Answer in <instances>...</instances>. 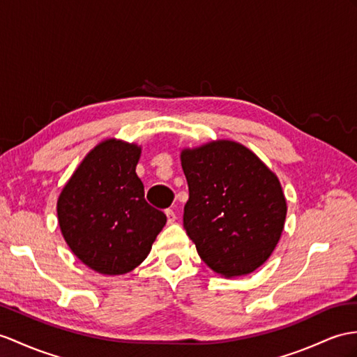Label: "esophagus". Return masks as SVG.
I'll return each mask as SVG.
<instances>
[{"mask_svg": "<svg viewBox=\"0 0 357 357\" xmlns=\"http://www.w3.org/2000/svg\"><path fill=\"white\" fill-rule=\"evenodd\" d=\"M165 213H167V218H168V224H172L174 221L177 220V216H176V212L172 211V208H167V211H165Z\"/></svg>", "mask_w": 357, "mask_h": 357, "instance_id": "1", "label": "esophagus"}]
</instances>
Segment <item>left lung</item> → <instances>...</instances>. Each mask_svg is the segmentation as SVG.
<instances>
[{"label":"left lung","mask_w":357,"mask_h":357,"mask_svg":"<svg viewBox=\"0 0 357 357\" xmlns=\"http://www.w3.org/2000/svg\"><path fill=\"white\" fill-rule=\"evenodd\" d=\"M189 199L183 225L203 262L224 277L253 273L271 256L286 218L275 174L233 141L181 151Z\"/></svg>","instance_id":"8db88e82"}]
</instances>
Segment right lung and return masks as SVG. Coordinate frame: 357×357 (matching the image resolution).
Masks as SVG:
<instances>
[{
  "label": "right lung",
  "instance_id": "obj_1",
  "mask_svg": "<svg viewBox=\"0 0 357 357\" xmlns=\"http://www.w3.org/2000/svg\"><path fill=\"white\" fill-rule=\"evenodd\" d=\"M141 146L106 139L89 151L57 199L59 225L73 253L93 271L130 273L149 256L167 215L145 202L136 176Z\"/></svg>",
  "mask_w": 357,
  "mask_h": 357
}]
</instances>
